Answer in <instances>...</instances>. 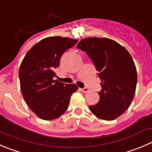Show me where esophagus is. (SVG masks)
Wrapping results in <instances>:
<instances>
[{
	"mask_svg": "<svg viewBox=\"0 0 152 152\" xmlns=\"http://www.w3.org/2000/svg\"><path fill=\"white\" fill-rule=\"evenodd\" d=\"M80 91H82V93H88V91H89V89L87 88H81Z\"/></svg>",
	"mask_w": 152,
	"mask_h": 152,
	"instance_id": "1",
	"label": "esophagus"
}]
</instances>
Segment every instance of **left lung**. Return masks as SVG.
I'll list each match as a JSON object with an SVG mask.
<instances>
[{
    "label": "left lung",
    "instance_id": "8db88e82",
    "mask_svg": "<svg viewBox=\"0 0 152 152\" xmlns=\"http://www.w3.org/2000/svg\"><path fill=\"white\" fill-rule=\"evenodd\" d=\"M77 48L91 58L101 79L99 100L89 106L90 110L102 120H115L129 108L134 96L137 74L132 56L107 38L84 39Z\"/></svg>",
    "mask_w": 152,
    "mask_h": 152
}]
</instances>
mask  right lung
<instances>
[{
	"label": "right lung",
	"instance_id": "right-lung-1",
	"mask_svg": "<svg viewBox=\"0 0 152 152\" xmlns=\"http://www.w3.org/2000/svg\"><path fill=\"white\" fill-rule=\"evenodd\" d=\"M78 41L61 36L48 37L35 44L25 55L18 75L20 91L26 104L42 120L58 118L67 110L75 84L54 80L55 70L67 50Z\"/></svg>",
	"mask_w": 152,
	"mask_h": 152
}]
</instances>
